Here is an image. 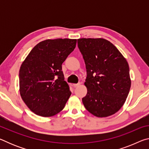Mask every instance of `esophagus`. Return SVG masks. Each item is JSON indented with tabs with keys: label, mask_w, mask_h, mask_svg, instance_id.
Segmentation results:
<instances>
[{
	"label": "esophagus",
	"mask_w": 149,
	"mask_h": 149,
	"mask_svg": "<svg viewBox=\"0 0 149 149\" xmlns=\"http://www.w3.org/2000/svg\"><path fill=\"white\" fill-rule=\"evenodd\" d=\"M80 85H81V83H78V84H73V86H74V87H78V86H79Z\"/></svg>",
	"instance_id": "34e87169"
}]
</instances>
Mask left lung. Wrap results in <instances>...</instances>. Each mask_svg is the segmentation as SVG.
<instances>
[{
  "instance_id": "8db88e82",
  "label": "left lung",
  "mask_w": 149,
  "mask_h": 149,
  "mask_svg": "<svg viewBox=\"0 0 149 149\" xmlns=\"http://www.w3.org/2000/svg\"><path fill=\"white\" fill-rule=\"evenodd\" d=\"M87 70V95L82 99L93 115L114 114L124 104L131 87L127 60L112 42L102 38L77 39Z\"/></svg>"
}]
</instances>
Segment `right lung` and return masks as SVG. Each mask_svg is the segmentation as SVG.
<instances>
[{"instance_id":"obj_1","label":"right lung","mask_w":149,"mask_h":149,"mask_svg":"<svg viewBox=\"0 0 149 149\" xmlns=\"http://www.w3.org/2000/svg\"><path fill=\"white\" fill-rule=\"evenodd\" d=\"M77 40L47 39L33 47L19 72V93L35 114L50 117L64 108L71 95L62 64L74 50Z\"/></svg>"}]
</instances>
